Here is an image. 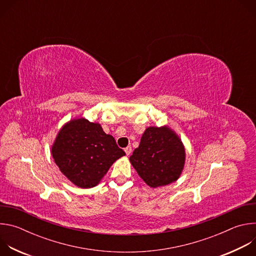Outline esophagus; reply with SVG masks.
I'll return each mask as SVG.
<instances>
[{"mask_svg": "<svg viewBox=\"0 0 256 256\" xmlns=\"http://www.w3.org/2000/svg\"><path fill=\"white\" fill-rule=\"evenodd\" d=\"M124 152H126V154L128 156L130 155V153H132V147H130V146H128V147L124 149Z\"/></svg>", "mask_w": 256, "mask_h": 256, "instance_id": "1", "label": "esophagus"}]
</instances>
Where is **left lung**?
Returning <instances> with one entry per match:
<instances>
[{"mask_svg":"<svg viewBox=\"0 0 256 256\" xmlns=\"http://www.w3.org/2000/svg\"><path fill=\"white\" fill-rule=\"evenodd\" d=\"M186 151L169 128H148L130 161L140 177L151 188L172 184L184 166Z\"/></svg>","mask_w":256,"mask_h":256,"instance_id":"left-lung-1","label":"left lung"}]
</instances>
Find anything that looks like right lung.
<instances>
[{
    "label": "right lung",
    "instance_id": "right-lung-1",
    "mask_svg": "<svg viewBox=\"0 0 256 256\" xmlns=\"http://www.w3.org/2000/svg\"><path fill=\"white\" fill-rule=\"evenodd\" d=\"M52 154L62 174L82 188L97 186L114 162L126 155L112 136L85 118L62 126Z\"/></svg>",
    "mask_w": 256,
    "mask_h": 256
}]
</instances>
